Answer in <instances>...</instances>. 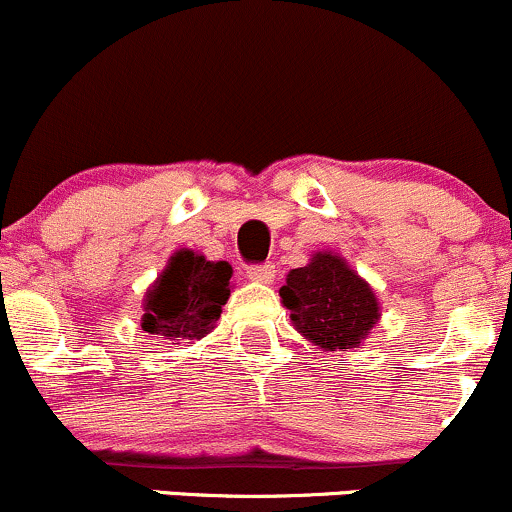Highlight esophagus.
I'll use <instances>...</instances> for the list:
<instances>
[{"label":"esophagus","instance_id":"1","mask_svg":"<svg viewBox=\"0 0 512 512\" xmlns=\"http://www.w3.org/2000/svg\"><path fill=\"white\" fill-rule=\"evenodd\" d=\"M247 277H250L252 282L272 284L274 277H277V270H274V265H257V267H250V270H247Z\"/></svg>","mask_w":512,"mask_h":512}]
</instances>
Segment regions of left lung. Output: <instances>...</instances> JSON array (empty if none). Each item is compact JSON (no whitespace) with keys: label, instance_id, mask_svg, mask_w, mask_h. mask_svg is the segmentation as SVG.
Segmentation results:
<instances>
[{"label":"left lung","instance_id":"left-lung-1","mask_svg":"<svg viewBox=\"0 0 512 512\" xmlns=\"http://www.w3.org/2000/svg\"><path fill=\"white\" fill-rule=\"evenodd\" d=\"M289 319L321 351H351L380 321L375 289L338 252L321 250L287 274L279 289Z\"/></svg>","mask_w":512,"mask_h":512}]
</instances>
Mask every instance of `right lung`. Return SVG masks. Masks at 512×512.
Listing matches in <instances>:
<instances>
[{
    "instance_id": "add662e5",
    "label": "right lung",
    "mask_w": 512,
    "mask_h": 512,
    "mask_svg": "<svg viewBox=\"0 0 512 512\" xmlns=\"http://www.w3.org/2000/svg\"><path fill=\"white\" fill-rule=\"evenodd\" d=\"M230 277L228 262H211L181 247L144 294L142 328L169 343L201 341L223 314L233 289Z\"/></svg>"
}]
</instances>
